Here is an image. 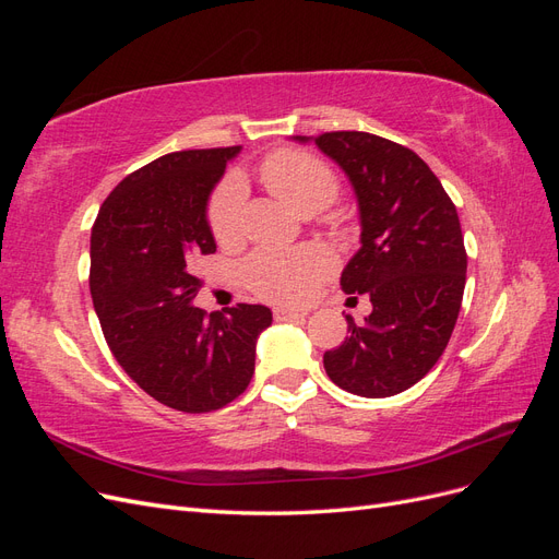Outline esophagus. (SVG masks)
Returning a JSON list of instances; mask_svg holds the SVG:
<instances>
[{"label": "esophagus", "mask_w": 559, "mask_h": 559, "mask_svg": "<svg viewBox=\"0 0 559 559\" xmlns=\"http://www.w3.org/2000/svg\"><path fill=\"white\" fill-rule=\"evenodd\" d=\"M275 319L277 321H286V319H306L308 317V310H296V308H286V306H280L273 310Z\"/></svg>", "instance_id": "obj_1"}]
</instances>
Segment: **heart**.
<instances>
[{"mask_svg": "<svg viewBox=\"0 0 559 559\" xmlns=\"http://www.w3.org/2000/svg\"><path fill=\"white\" fill-rule=\"evenodd\" d=\"M259 179L284 205L300 214H312L329 207L337 195V175L331 167L306 151L282 148L270 154L261 167ZM242 191L235 181L224 183L210 202L207 222L218 245H233L240 238ZM333 259L321 247H302L292 251L259 249L242 263V282L251 294L265 300L300 302L326 277Z\"/></svg>", "mask_w": 559, "mask_h": 559, "instance_id": "heart-1", "label": "heart"}]
</instances>
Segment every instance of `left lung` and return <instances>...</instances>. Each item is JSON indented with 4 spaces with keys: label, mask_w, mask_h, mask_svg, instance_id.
I'll return each mask as SVG.
<instances>
[{
    "label": "left lung",
    "mask_w": 559,
    "mask_h": 559,
    "mask_svg": "<svg viewBox=\"0 0 559 559\" xmlns=\"http://www.w3.org/2000/svg\"><path fill=\"white\" fill-rule=\"evenodd\" d=\"M314 144L343 167L359 200L361 249L341 286L373 302L364 324L347 317L349 337L324 354V368L345 392L394 396L441 359L460 314L466 284L460 216L408 146L357 130L317 134Z\"/></svg>",
    "instance_id": "obj_1"
}]
</instances>
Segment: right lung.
I'll return each instance as SVG.
<instances>
[{
  "mask_svg": "<svg viewBox=\"0 0 559 559\" xmlns=\"http://www.w3.org/2000/svg\"><path fill=\"white\" fill-rule=\"evenodd\" d=\"M240 146L165 154L107 195L91 233V296L107 345L148 396L181 413H212L251 382L265 306L224 314L193 306V265L216 251L207 198Z\"/></svg>",
  "mask_w": 559,
  "mask_h": 559,
  "instance_id": "right-lung-1",
  "label": "right lung"
}]
</instances>
